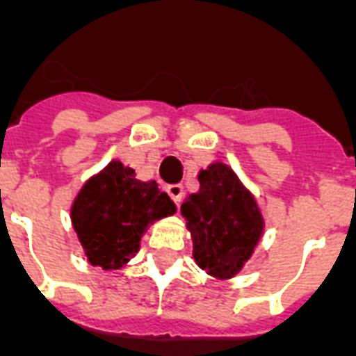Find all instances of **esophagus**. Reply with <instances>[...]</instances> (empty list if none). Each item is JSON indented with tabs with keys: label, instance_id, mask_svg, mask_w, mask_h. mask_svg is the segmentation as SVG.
I'll use <instances>...</instances> for the list:
<instances>
[{
	"label": "esophagus",
	"instance_id": "esophagus-1",
	"mask_svg": "<svg viewBox=\"0 0 356 356\" xmlns=\"http://www.w3.org/2000/svg\"><path fill=\"white\" fill-rule=\"evenodd\" d=\"M168 194H170V198L175 204H181L183 202V196H185V191H183V186L181 185H170L168 186Z\"/></svg>",
	"mask_w": 356,
	"mask_h": 356
}]
</instances>
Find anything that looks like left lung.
Masks as SVG:
<instances>
[{
	"label": "left lung",
	"mask_w": 356,
	"mask_h": 356,
	"mask_svg": "<svg viewBox=\"0 0 356 356\" xmlns=\"http://www.w3.org/2000/svg\"><path fill=\"white\" fill-rule=\"evenodd\" d=\"M200 191L181 206L198 267L232 278L252 257L263 234L261 211L236 173L221 162L198 173Z\"/></svg>",
	"instance_id": "left-lung-1"
}]
</instances>
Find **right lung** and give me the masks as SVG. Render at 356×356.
I'll list each match as a JSON object with an SVG mask.
<instances>
[{"instance_id": "obj_1", "label": "right lung", "mask_w": 356, "mask_h": 356, "mask_svg": "<svg viewBox=\"0 0 356 356\" xmlns=\"http://www.w3.org/2000/svg\"><path fill=\"white\" fill-rule=\"evenodd\" d=\"M173 213L175 204L158 183H143L122 162H110L89 179L70 211L88 261L104 270L125 265L139 252L148 225Z\"/></svg>"}]
</instances>
